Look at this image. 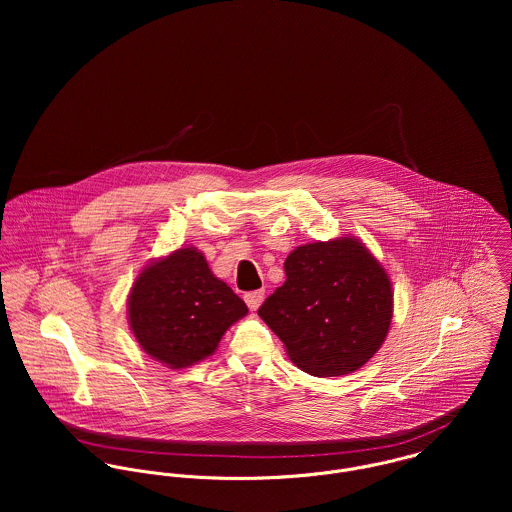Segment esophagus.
<instances>
[{
	"label": "esophagus",
	"mask_w": 512,
	"mask_h": 512,
	"mask_svg": "<svg viewBox=\"0 0 512 512\" xmlns=\"http://www.w3.org/2000/svg\"><path fill=\"white\" fill-rule=\"evenodd\" d=\"M244 301H246V305H248L252 311H256V309L262 305V301H264V290L246 293V295H244Z\"/></svg>",
	"instance_id": "obj_1"
}]
</instances>
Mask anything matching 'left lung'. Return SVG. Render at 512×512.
<instances>
[{
	"label": "left lung",
	"instance_id": "obj_1",
	"mask_svg": "<svg viewBox=\"0 0 512 512\" xmlns=\"http://www.w3.org/2000/svg\"><path fill=\"white\" fill-rule=\"evenodd\" d=\"M286 282L258 315L282 339L295 366L315 376L359 370L384 343L392 321V284L355 236L297 246Z\"/></svg>",
	"mask_w": 512,
	"mask_h": 512
}]
</instances>
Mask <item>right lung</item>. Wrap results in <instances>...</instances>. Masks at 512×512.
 Masks as SVG:
<instances>
[{"instance_id":"add662e5","label":"right lung","mask_w":512,"mask_h":512,"mask_svg":"<svg viewBox=\"0 0 512 512\" xmlns=\"http://www.w3.org/2000/svg\"><path fill=\"white\" fill-rule=\"evenodd\" d=\"M246 313V303L211 272L203 252L193 246L147 264L128 297L136 341L169 368L211 357L226 329Z\"/></svg>"}]
</instances>
